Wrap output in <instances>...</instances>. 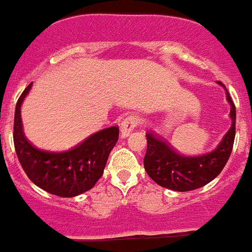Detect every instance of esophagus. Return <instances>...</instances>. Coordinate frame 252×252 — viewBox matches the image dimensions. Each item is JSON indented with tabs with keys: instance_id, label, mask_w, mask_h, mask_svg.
Returning a JSON list of instances; mask_svg holds the SVG:
<instances>
[{
	"instance_id": "obj_1",
	"label": "esophagus",
	"mask_w": 252,
	"mask_h": 252,
	"mask_svg": "<svg viewBox=\"0 0 252 252\" xmlns=\"http://www.w3.org/2000/svg\"><path fill=\"white\" fill-rule=\"evenodd\" d=\"M141 124V118L137 115H129L124 119L120 124V131L121 136L127 137L137 126Z\"/></svg>"
}]
</instances>
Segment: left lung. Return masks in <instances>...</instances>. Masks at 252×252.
Returning <instances> with one entry per match:
<instances>
[{
  "instance_id": "obj_1",
  "label": "left lung",
  "mask_w": 252,
  "mask_h": 252,
  "mask_svg": "<svg viewBox=\"0 0 252 252\" xmlns=\"http://www.w3.org/2000/svg\"><path fill=\"white\" fill-rule=\"evenodd\" d=\"M225 91L226 100L230 105L231 126L220 143L210 153L201 156L179 154L153 133H146L147 152L144 157V169L152 180L158 185L173 191H192L207 185L220 174L225 166L235 138V105L221 82H217Z\"/></svg>"
}]
</instances>
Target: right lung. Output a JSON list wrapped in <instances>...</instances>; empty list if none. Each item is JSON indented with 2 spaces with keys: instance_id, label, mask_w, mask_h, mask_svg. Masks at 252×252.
Returning a JSON list of instances; mask_svg holds the SVG:
<instances>
[{
  "instance_id": "obj_1",
  "label": "right lung",
  "mask_w": 252,
  "mask_h": 252,
  "mask_svg": "<svg viewBox=\"0 0 252 252\" xmlns=\"http://www.w3.org/2000/svg\"><path fill=\"white\" fill-rule=\"evenodd\" d=\"M32 84L19 96L14 113L13 141L19 163L27 176L46 192L60 197L81 195L103 175L109 154L119 139V128L111 126L95 132L64 152L38 148L24 136L21 118L22 103Z\"/></svg>"
}]
</instances>
